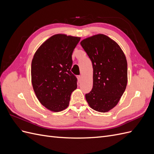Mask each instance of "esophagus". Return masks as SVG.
<instances>
[{"mask_svg":"<svg viewBox=\"0 0 154 154\" xmlns=\"http://www.w3.org/2000/svg\"><path fill=\"white\" fill-rule=\"evenodd\" d=\"M78 81L80 82L82 81V76H78Z\"/></svg>","mask_w":154,"mask_h":154,"instance_id":"34e87169","label":"esophagus"}]
</instances>
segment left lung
Segmentation results:
<instances>
[{"instance_id": "left-lung-1", "label": "left lung", "mask_w": 154, "mask_h": 154, "mask_svg": "<svg viewBox=\"0 0 154 154\" xmlns=\"http://www.w3.org/2000/svg\"><path fill=\"white\" fill-rule=\"evenodd\" d=\"M93 67V87L85 94L91 108L106 112L117 105L127 85V62L123 50L103 34L88 37L80 42Z\"/></svg>"}]
</instances>
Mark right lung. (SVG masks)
<instances>
[{
    "mask_svg": "<svg viewBox=\"0 0 154 154\" xmlns=\"http://www.w3.org/2000/svg\"><path fill=\"white\" fill-rule=\"evenodd\" d=\"M80 37L57 34L35 52L31 62V83L37 99L50 111L67 108L77 79L71 72L72 54Z\"/></svg>",
    "mask_w": 154,
    "mask_h": 154,
    "instance_id": "obj_1",
    "label": "right lung"
}]
</instances>
